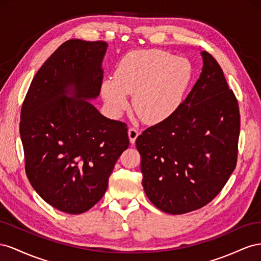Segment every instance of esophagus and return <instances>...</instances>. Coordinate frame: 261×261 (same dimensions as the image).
<instances>
[{"label": "esophagus", "mask_w": 261, "mask_h": 261, "mask_svg": "<svg viewBox=\"0 0 261 261\" xmlns=\"http://www.w3.org/2000/svg\"><path fill=\"white\" fill-rule=\"evenodd\" d=\"M139 131L137 130V129H135V128H130L129 129V131H128V136H129V139H130V142H131V144H133L136 142V140H137V138L139 137Z\"/></svg>", "instance_id": "1"}]
</instances>
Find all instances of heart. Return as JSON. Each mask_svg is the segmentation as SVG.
<instances>
[{
    "instance_id": "heart-1",
    "label": "heart",
    "mask_w": 261,
    "mask_h": 261,
    "mask_svg": "<svg viewBox=\"0 0 261 261\" xmlns=\"http://www.w3.org/2000/svg\"><path fill=\"white\" fill-rule=\"evenodd\" d=\"M190 62L162 50L130 52L118 64L115 77L102 81L100 92L113 116L132 106L146 123L155 124L175 115L191 83Z\"/></svg>"
}]
</instances>
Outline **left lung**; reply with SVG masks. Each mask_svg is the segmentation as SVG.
<instances>
[{"mask_svg":"<svg viewBox=\"0 0 261 261\" xmlns=\"http://www.w3.org/2000/svg\"><path fill=\"white\" fill-rule=\"evenodd\" d=\"M201 56L202 72L181 107L136 141L144 191L168 214L188 213L209 203L237 162V99L217 60L206 51Z\"/></svg>","mask_w":261,"mask_h":261,"instance_id":"left-lung-1","label":"left lung"}]
</instances>
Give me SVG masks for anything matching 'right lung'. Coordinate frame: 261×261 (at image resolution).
<instances>
[{
    "instance_id": "add662e5",
    "label": "right lung",
    "mask_w": 261,
    "mask_h": 261,
    "mask_svg": "<svg viewBox=\"0 0 261 261\" xmlns=\"http://www.w3.org/2000/svg\"><path fill=\"white\" fill-rule=\"evenodd\" d=\"M107 47L81 39L62 43L36 73L21 106L26 175L47 203L69 214L86 212L102 198L130 143L126 124L89 102L100 93Z\"/></svg>"
}]
</instances>
